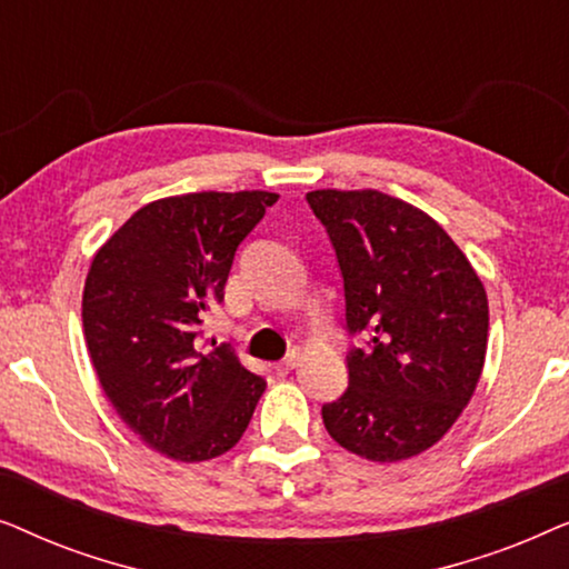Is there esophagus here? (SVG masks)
I'll list each match as a JSON object with an SVG mask.
<instances>
[{
  "mask_svg": "<svg viewBox=\"0 0 569 569\" xmlns=\"http://www.w3.org/2000/svg\"><path fill=\"white\" fill-rule=\"evenodd\" d=\"M298 365H300V352H290V355L284 357V360L277 362V372H282V376H284V372L295 370V368H298Z\"/></svg>",
  "mask_w": 569,
  "mask_h": 569,
  "instance_id": "obj_1",
  "label": "esophagus"
}]
</instances>
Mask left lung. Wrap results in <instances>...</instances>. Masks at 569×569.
Returning <instances> with one entry per match:
<instances>
[{
  "instance_id": "obj_1",
  "label": "left lung",
  "mask_w": 569,
  "mask_h": 569,
  "mask_svg": "<svg viewBox=\"0 0 569 569\" xmlns=\"http://www.w3.org/2000/svg\"><path fill=\"white\" fill-rule=\"evenodd\" d=\"M308 204L345 277L349 386L323 425L349 453L407 461L446 435L477 391L487 355L485 284L422 209L383 191L318 189Z\"/></svg>"
}]
</instances>
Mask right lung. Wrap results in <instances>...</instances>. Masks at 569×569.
Returning <instances> with one entry per match:
<instances>
[{"mask_svg": "<svg viewBox=\"0 0 569 569\" xmlns=\"http://www.w3.org/2000/svg\"><path fill=\"white\" fill-rule=\"evenodd\" d=\"M279 193L199 191L137 209L92 256L82 329L116 415L158 453L217 458L243 438L267 380L230 347L201 352V316Z\"/></svg>", "mask_w": 569, "mask_h": 569, "instance_id": "1", "label": "right lung"}]
</instances>
